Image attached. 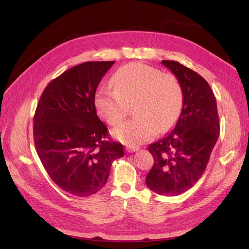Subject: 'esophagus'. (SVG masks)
Segmentation results:
<instances>
[{
	"mask_svg": "<svg viewBox=\"0 0 249 249\" xmlns=\"http://www.w3.org/2000/svg\"><path fill=\"white\" fill-rule=\"evenodd\" d=\"M125 150L127 153H135L137 152V150H139V147H125Z\"/></svg>",
	"mask_w": 249,
	"mask_h": 249,
	"instance_id": "obj_1",
	"label": "esophagus"
}]
</instances>
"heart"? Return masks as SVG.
<instances>
[{
  "label": "heart",
  "instance_id": "1",
  "mask_svg": "<svg viewBox=\"0 0 249 249\" xmlns=\"http://www.w3.org/2000/svg\"><path fill=\"white\" fill-rule=\"evenodd\" d=\"M114 88L103 87L95 95L99 115L111 125L125 117L127 105L134 118L119 124L112 135L124 144L135 146L166 132L175 124L183 107V89L176 76L143 63H130L112 78Z\"/></svg>",
  "mask_w": 249,
  "mask_h": 249
}]
</instances>
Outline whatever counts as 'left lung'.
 <instances>
[{
  "label": "left lung",
  "mask_w": 249,
  "mask_h": 249,
  "mask_svg": "<svg viewBox=\"0 0 249 249\" xmlns=\"http://www.w3.org/2000/svg\"><path fill=\"white\" fill-rule=\"evenodd\" d=\"M183 89V108L173 130L148 146L154 165L146 176L150 190L176 196L200 178L219 136L214 93L197 72L177 61L163 60Z\"/></svg>",
  "instance_id": "obj_1"
}]
</instances>
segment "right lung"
<instances>
[{
    "label": "right lung",
    "mask_w": 249,
    "mask_h": 249,
    "mask_svg": "<svg viewBox=\"0 0 249 249\" xmlns=\"http://www.w3.org/2000/svg\"><path fill=\"white\" fill-rule=\"evenodd\" d=\"M114 61L76 65L51 81L34 115L36 152L54 183L76 196H89L107 183L122 143L108 137L96 114V88Z\"/></svg>",
    "instance_id": "add662e5"
}]
</instances>
